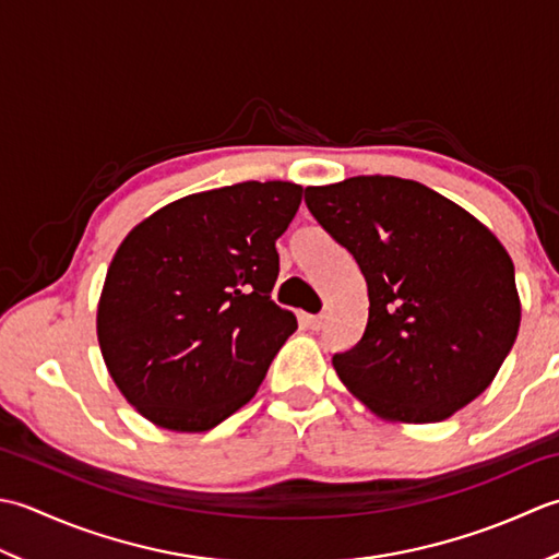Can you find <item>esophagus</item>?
Here are the masks:
<instances>
[{
    "label": "esophagus",
    "mask_w": 559,
    "mask_h": 559,
    "mask_svg": "<svg viewBox=\"0 0 559 559\" xmlns=\"http://www.w3.org/2000/svg\"><path fill=\"white\" fill-rule=\"evenodd\" d=\"M304 321H306V325H309L311 330H321L323 323H325V316L323 313L321 316H306Z\"/></svg>",
    "instance_id": "1"
}]
</instances>
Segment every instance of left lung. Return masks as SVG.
<instances>
[{"label":"left lung","instance_id":"8db88e82","mask_svg":"<svg viewBox=\"0 0 559 559\" xmlns=\"http://www.w3.org/2000/svg\"><path fill=\"white\" fill-rule=\"evenodd\" d=\"M369 289L359 343L333 367L373 413L439 423L497 376L521 323L514 263L495 234L431 188L355 176L304 192Z\"/></svg>","mask_w":559,"mask_h":559}]
</instances>
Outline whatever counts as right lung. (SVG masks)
I'll return each instance as SVG.
<instances>
[{
    "mask_svg": "<svg viewBox=\"0 0 559 559\" xmlns=\"http://www.w3.org/2000/svg\"><path fill=\"white\" fill-rule=\"evenodd\" d=\"M301 186L246 180L166 204L108 267L98 345L120 393L150 423L207 431L255 395L296 330L272 301L275 241Z\"/></svg>",
    "mask_w": 559,
    "mask_h": 559,
    "instance_id": "right-lung-1",
    "label": "right lung"
}]
</instances>
